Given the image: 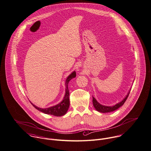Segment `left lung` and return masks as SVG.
Returning <instances> with one entry per match:
<instances>
[{
    "mask_svg": "<svg viewBox=\"0 0 151 151\" xmlns=\"http://www.w3.org/2000/svg\"><path fill=\"white\" fill-rule=\"evenodd\" d=\"M131 91V89H130ZM130 91H129L128 93L127 94V95L126 96V97L120 102H119L118 104H116L115 105L112 106H105V105H102L101 104H100L97 101L96 99L93 96V100H92V102H93V105L94 108H95V109L99 112H102V113H107V112H113L116 109H118L119 108H120L121 106H122L124 103L125 102L126 100L127 99L129 95V92Z\"/></svg>",
    "mask_w": 151,
    "mask_h": 151,
    "instance_id": "1",
    "label": "left lung"
}]
</instances>
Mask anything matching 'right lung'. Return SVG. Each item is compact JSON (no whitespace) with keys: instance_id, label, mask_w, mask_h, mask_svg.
Returning <instances> with one entry per match:
<instances>
[{"instance_id":"obj_1","label":"right lung","mask_w":151,"mask_h":151,"mask_svg":"<svg viewBox=\"0 0 151 151\" xmlns=\"http://www.w3.org/2000/svg\"><path fill=\"white\" fill-rule=\"evenodd\" d=\"M76 77V72L73 71L68 76L66 80L65 85H66V89H65V94L63 98V99L62 101L61 102L55 106H53L47 108H40L33 105L32 103V105L38 111L48 115H53L55 116H61L65 115L69 109V91L68 89V83L69 81Z\"/></svg>"}]
</instances>
